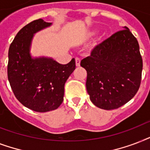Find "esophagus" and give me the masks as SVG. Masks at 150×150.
Here are the masks:
<instances>
[{"label": "esophagus", "instance_id": "34e87169", "mask_svg": "<svg viewBox=\"0 0 150 150\" xmlns=\"http://www.w3.org/2000/svg\"><path fill=\"white\" fill-rule=\"evenodd\" d=\"M80 62H81V60H80L79 58L76 57V58H75V64H76L77 67H79L80 66Z\"/></svg>", "mask_w": 150, "mask_h": 150}]
</instances>
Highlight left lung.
Returning <instances> with one entry per match:
<instances>
[{"label":"left lung","mask_w":150,"mask_h":150,"mask_svg":"<svg viewBox=\"0 0 150 150\" xmlns=\"http://www.w3.org/2000/svg\"><path fill=\"white\" fill-rule=\"evenodd\" d=\"M97 45L82 59L87 71L86 89L99 108L114 110L134 97L142 79V59L139 45L128 27Z\"/></svg>","instance_id":"1"}]
</instances>
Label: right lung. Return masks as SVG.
<instances>
[{
    "instance_id": "add662e5",
    "label": "right lung",
    "mask_w": 150,
    "mask_h": 150,
    "mask_svg": "<svg viewBox=\"0 0 150 150\" xmlns=\"http://www.w3.org/2000/svg\"><path fill=\"white\" fill-rule=\"evenodd\" d=\"M51 24L41 18L27 24L8 50V78L13 93L22 105L36 112L58 108L63 102L64 84L75 69L74 58L61 64L50 57H32L29 51L34 34Z\"/></svg>"
}]
</instances>
